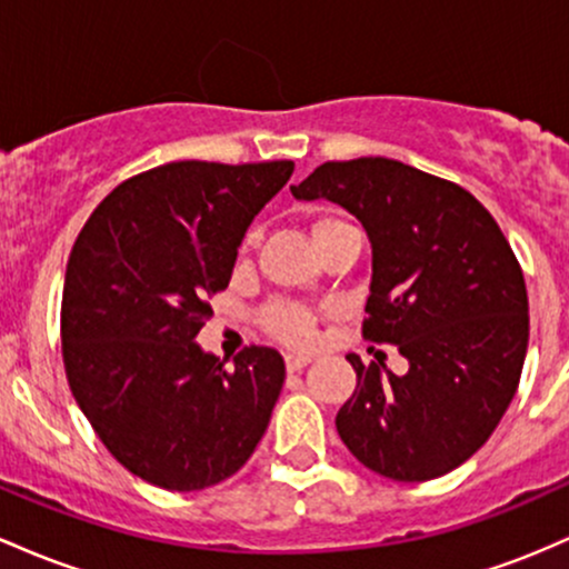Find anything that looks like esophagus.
<instances>
[{
    "label": "esophagus",
    "instance_id": "esophagus-1",
    "mask_svg": "<svg viewBox=\"0 0 569 569\" xmlns=\"http://www.w3.org/2000/svg\"><path fill=\"white\" fill-rule=\"evenodd\" d=\"M311 362V357L309 355H287L284 357V366H287V370H301V368H306Z\"/></svg>",
    "mask_w": 569,
    "mask_h": 569
}]
</instances>
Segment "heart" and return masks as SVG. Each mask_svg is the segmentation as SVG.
Masks as SVG:
<instances>
[{
    "label": "heart",
    "mask_w": 569,
    "mask_h": 569,
    "mask_svg": "<svg viewBox=\"0 0 569 569\" xmlns=\"http://www.w3.org/2000/svg\"><path fill=\"white\" fill-rule=\"evenodd\" d=\"M333 220L336 217H322V220H317L315 231ZM260 322H263L268 333L279 338V341L287 343V347H311L317 338V319L301 303H292V301L271 303L263 315H260Z\"/></svg>",
    "instance_id": "heart-1"
}]
</instances>
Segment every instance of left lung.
Instances as JSON below:
<instances>
[{
    "label": "left lung",
    "mask_w": 569,
    "mask_h": 569,
    "mask_svg": "<svg viewBox=\"0 0 569 569\" xmlns=\"http://www.w3.org/2000/svg\"><path fill=\"white\" fill-rule=\"evenodd\" d=\"M290 190L362 222L373 250L362 338L408 360L395 376L347 355L357 389L338 436L392 481L446 476L487 443L525 368L527 284L508 239L468 190L392 158L328 161Z\"/></svg>",
    "instance_id": "1"
}]
</instances>
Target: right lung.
Returning <instances> with one entry per match:
<instances>
[{"label": "right lung", "mask_w": 569, "mask_h": 569, "mask_svg": "<svg viewBox=\"0 0 569 569\" xmlns=\"http://www.w3.org/2000/svg\"><path fill=\"white\" fill-rule=\"evenodd\" d=\"M296 163L174 161L120 182L74 241L61 298L67 381L107 451L142 481L199 491L263 438L284 385L271 347L233 366L196 336L254 214Z\"/></svg>", "instance_id": "right-lung-1"}]
</instances>
